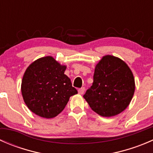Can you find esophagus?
<instances>
[{
    "instance_id": "obj_1",
    "label": "esophagus",
    "mask_w": 153,
    "mask_h": 153,
    "mask_svg": "<svg viewBox=\"0 0 153 153\" xmlns=\"http://www.w3.org/2000/svg\"><path fill=\"white\" fill-rule=\"evenodd\" d=\"M84 92H85V88L84 87H81L80 89H78V93L80 95H83L84 93Z\"/></svg>"
}]
</instances>
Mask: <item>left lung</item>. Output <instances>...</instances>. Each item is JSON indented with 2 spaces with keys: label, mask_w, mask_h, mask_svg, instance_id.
<instances>
[{
  "label": "left lung",
  "mask_w": 153,
  "mask_h": 153,
  "mask_svg": "<svg viewBox=\"0 0 153 153\" xmlns=\"http://www.w3.org/2000/svg\"><path fill=\"white\" fill-rule=\"evenodd\" d=\"M135 89V78L130 68L121 58L107 55L95 66L93 83L84 98L97 114L112 117L129 106Z\"/></svg>",
  "instance_id": "left-lung-1"
}]
</instances>
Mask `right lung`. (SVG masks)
Here are the masks:
<instances>
[{"label": "right lung", "instance_id": "add662e5", "mask_svg": "<svg viewBox=\"0 0 153 153\" xmlns=\"http://www.w3.org/2000/svg\"><path fill=\"white\" fill-rule=\"evenodd\" d=\"M67 66L53 57L46 56L32 62L26 69L21 93L27 107L35 115L52 118L61 113L72 95L78 93L69 77Z\"/></svg>", "mask_w": 153, "mask_h": 153}]
</instances>
